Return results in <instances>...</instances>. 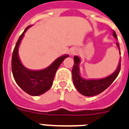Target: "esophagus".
Wrapping results in <instances>:
<instances>
[{"label":"esophagus","mask_w":129,"mask_h":129,"mask_svg":"<svg viewBox=\"0 0 129 129\" xmlns=\"http://www.w3.org/2000/svg\"><path fill=\"white\" fill-rule=\"evenodd\" d=\"M77 50L76 48H72V49H71L70 50V54L72 55H76V53H77Z\"/></svg>","instance_id":"obj_1"}]
</instances>
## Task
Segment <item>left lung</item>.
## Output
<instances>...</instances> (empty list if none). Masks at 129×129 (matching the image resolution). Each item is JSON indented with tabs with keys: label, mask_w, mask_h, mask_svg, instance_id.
<instances>
[{
	"label": "left lung",
	"mask_w": 129,
	"mask_h": 129,
	"mask_svg": "<svg viewBox=\"0 0 129 129\" xmlns=\"http://www.w3.org/2000/svg\"><path fill=\"white\" fill-rule=\"evenodd\" d=\"M113 36L115 39H117V34L114 31H113ZM117 45L119 48V43H117ZM74 64L72 69V79H73L74 84L78 91L86 96H93L103 92L115 80L121 70L120 59L117 70L112 74H111L110 76L101 79L86 80L81 78L79 75V64L80 63L79 57L77 56H74Z\"/></svg>",
	"instance_id": "8db88e82"
}]
</instances>
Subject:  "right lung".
<instances>
[{
  "label": "right lung",
  "instance_id": "right-lung-1",
  "mask_svg": "<svg viewBox=\"0 0 129 129\" xmlns=\"http://www.w3.org/2000/svg\"><path fill=\"white\" fill-rule=\"evenodd\" d=\"M31 26H28L16 43L12 57V72L16 83L24 91L31 95L36 96L46 93L51 88L56 71L63 60L69 57L68 55L61 56L46 69L40 71H32L25 68L22 64L18 56L19 43L26 31Z\"/></svg>",
  "mask_w": 129,
  "mask_h": 129
}]
</instances>
